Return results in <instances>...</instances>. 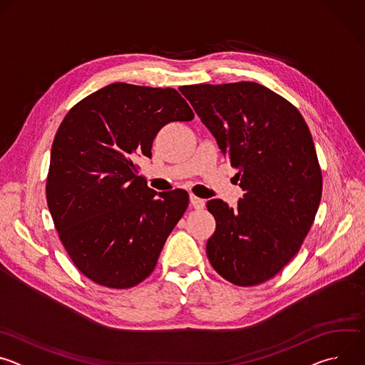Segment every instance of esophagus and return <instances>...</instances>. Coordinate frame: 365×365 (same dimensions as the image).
Returning <instances> with one entry per match:
<instances>
[{
    "instance_id": "obj_1",
    "label": "esophagus",
    "mask_w": 365,
    "mask_h": 365,
    "mask_svg": "<svg viewBox=\"0 0 365 365\" xmlns=\"http://www.w3.org/2000/svg\"><path fill=\"white\" fill-rule=\"evenodd\" d=\"M190 206L193 207V210H203L205 207V200L195 196V195H190Z\"/></svg>"
}]
</instances>
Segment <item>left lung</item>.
Here are the masks:
<instances>
[{
  "label": "left lung",
  "instance_id": "obj_1",
  "mask_svg": "<svg viewBox=\"0 0 365 365\" xmlns=\"http://www.w3.org/2000/svg\"><path fill=\"white\" fill-rule=\"evenodd\" d=\"M179 91L238 169L245 192L235 207L206 203L217 221L207 258L237 286L267 282L297 254L319 207L322 173L307 124L287 99L255 82Z\"/></svg>",
  "mask_w": 365,
  "mask_h": 365
}]
</instances>
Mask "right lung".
<instances>
[{
	"mask_svg": "<svg viewBox=\"0 0 365 365\" xmlns=\"http://www.w3.org/2000/svg\"><path fill=\"white\" fill-rule=\"evenodd\" d=\"M193 111L173 88L111 83L66 114L50 153L48 211L78 270L110 289L145 280L185 214L189 195L150 189L135 155H151L154 137Z\"/></svg>",
	"mask_w": 365,
	"mask_h": 365,
	"instance_id": "add662e5",
	"label": "right lung"
}]
</instances>
